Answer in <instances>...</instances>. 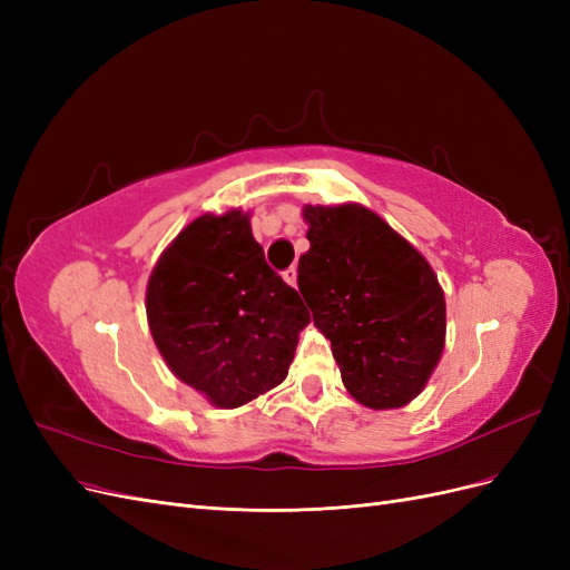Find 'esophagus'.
<instances>
[{
  "mask_svg": "<svg viewBox=\"0 0 570 570\" xmlns=\"http://www.w3.org/2000/svg\"><path fill=\"white\" fill-rule=\"evenodd\" d=\"M283 278H285V283H287V285L297 287V266H289V268L283 273Z\"/></svg>",
  "mask_w": 570,
  "mask_h": 570,
  "instance_id": "obj_1",
  "label": "esophagus"
}]
</instances>
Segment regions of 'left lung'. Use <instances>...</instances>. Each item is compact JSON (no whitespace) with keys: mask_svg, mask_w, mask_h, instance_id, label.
I'll list each match as a JSON object with an SVG mask.
<instances>
[{"mask_svg":"<svg viewBox=\"0 0 570 570\" xmlns=\"http://www.w3.org/2000/svg\"><path fill=\"white\" fill-rule=\"evenodd\" d=\"M302 216L312 247L299 256V292L333 344L344 387L373 411L406 406L444 350L433 266L364 204H306Z\"/></svg>","mask_w":570,"mask_h":570,"instance_id":"1","label":"left lung"}]
</instances>
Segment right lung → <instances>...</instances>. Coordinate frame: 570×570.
I'll return each instance as SVG.
<instances>
[{"instance_id": "right-lung-1", "label": "right lung", "mask_w": 570, "mask_h": 570, "mask_svg": "<svg viewBox=\"0 0 570 570\" xmlns=\"http://www.w3.org/2000/svg\"><path fill=\"white\" fill-rule=\"evenodd\" d=\"M249 218L228 209L189 220L147 283V323L166 366L218 409L278 387L312 321L266 264Z\"/></svg>"}]
</instances>
